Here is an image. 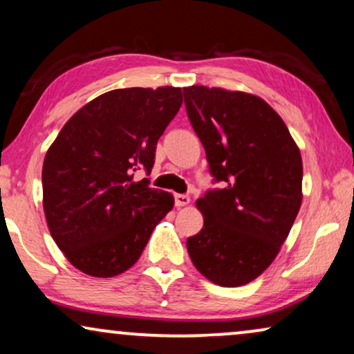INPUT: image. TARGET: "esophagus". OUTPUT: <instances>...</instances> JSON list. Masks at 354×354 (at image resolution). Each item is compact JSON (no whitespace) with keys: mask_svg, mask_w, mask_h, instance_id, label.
<instances>
[{"mask_svg":"<svg viewBox=\"0 0 354 354\" xmlns=\"http://www.w3.org/2000/svg\"><path fill=\"white\" fill-rule=\"evenodd\" d=\"M174 201H176V206H177V207L187 206L188 203H190V196H188V195H182V193H177V195H174Z\"/></svg>","mask_w":354,"mask_h":354,"instance_id":"esophagus-1","label":"esophagus"}]
</instances>
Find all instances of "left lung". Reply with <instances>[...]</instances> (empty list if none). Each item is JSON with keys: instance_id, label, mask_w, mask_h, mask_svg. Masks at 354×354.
<instances>
[{"instance_id": "8db88e82", "label": "left lung", "mask_w": 354, "mask_h": 354, "mask_svg": "<svg viewBox=\"0 0 354 354\" xmlns=\"http://www.w3.org/2000/svg\"><path fill=\"white\" fill-rule=\"evenodd\" d=\"M183 98L212 182L222 183L196 201L205 224L188 236V254L212 283L240 287L269 268L297 219L301 154L258 96L193 85Z\"/></svg>"}]
</instances>
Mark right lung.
<instances>
[{
	"label": "right lung",
	"instance_id": "obj_1",
	"mask_svg": "<svg viewBox=\"0 0 354 354\" xmlns=\"http://www.w3.org/2000/svg\"><path fill=\"white\" fill-rule=\"evenodd\" d=\"M182 106V90L119 88L77 111L48 149L43 207L72 266L114 277L137 263L154 227L172 209L171 193L149 187L158 140Z\"/></svg>",
	"mask_w": 354,
	"mask_h": 354
}]
</instances>
